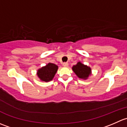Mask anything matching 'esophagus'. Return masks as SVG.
Masks as SVG:
<instances>
[{
    "instance_id": "34e87169",
    "label": "esophagus",
    "mask_w": 127,
    "mask_h": 127,
    "mask_svg": "<svg viewBox=\"0 0 127 127\" xmlns=\"http://www.w3.org/2000/svg\"><path fill=\"white\" fill-rule=\"evenodd\" d=\"M63 65L64 66H68V62H64Z\"/></svg>"
}]
</instances>
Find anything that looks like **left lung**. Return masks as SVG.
Wrapping results in <instances>:
<instances>
[{"label":"left lung","mask_w":127,"mask_h":127,"mask_svg":"<svg viewBox=\"0 0 127 127\" xmlns=\"http://www.w3.org/2000/svg\"><path fill=\"white\" fill-rule=\"evenodd\" d=\"M73 71L75 74L82 79H87L91 72V68L84 65L81 62H78L76 65H74L72 68Z\"/></svg>","instance_id":"obj_1"}]
</instances>
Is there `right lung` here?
I'll list each match as a JSON object with an SVG mask.
<instances>
[{
	"instance_id": "1",
	"label": "right lung",
	"mask_w": 127,
	"mask_h": 127,
	"mask_svg": "<svg viewBox=\"0 0 127 127\" xmlns=\"http://www.w3.org/2000/svg\"><path fill=\"white\" fill-rule=\"evenodd\" d=\"M58 66L54 64L49 63L48 65L39 69L37 71V75L41 80L48 82L52 80L55 74L57 71Z\"/></svg>"
}]
</instances>
